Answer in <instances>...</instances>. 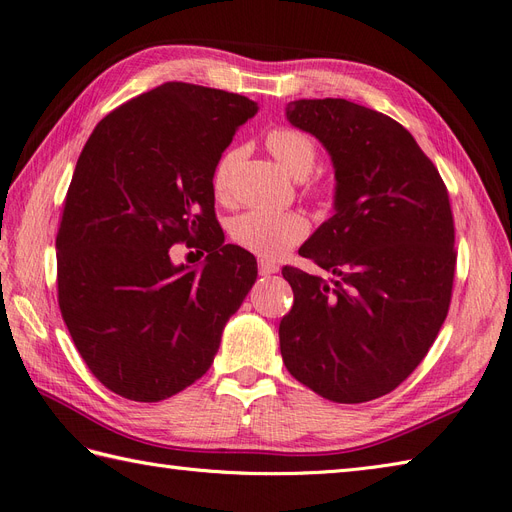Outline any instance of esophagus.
Instances as JSON below:
<instances>
[{
    "instance_id": "obj_1",
    "label": "esophagus",
    "mask_w": 512,
    "mask_h": 512,
    "mask_svg": "<svg viewBox=\"0 0 512 512\" xmlns=\"http://www.w3.org/2000/svg\"><path fill=\"white\" fill-rule=\"evenodd\" d=\"M277 271H280V267H277L275 262L265 260V258L258 260V273H260V275H273V273H277Z\"/></svg>"
}]
</instances>
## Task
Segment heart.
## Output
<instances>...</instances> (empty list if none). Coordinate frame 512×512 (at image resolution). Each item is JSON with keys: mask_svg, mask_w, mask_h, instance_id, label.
<instances>
[{"mask_svg": "<svg viewBox=\"0 0 512 512\" xmlns=\"http://www.w3.org/2000/svg\"><path fill=\"white\" fill-rule=\"evenodd\" d=\"M265 145L269 149L275 162L280 164L286 173L292 177H305L314 170L318 160V147L305 132L294 128H273ZM239 160V151L230 149L215 164L211 173V188L218 198H224L228 194L230 175L235 170V164ZM309 192L314 196H322L324 185L314 183L309 185ZM230 239L247 252H254L262 258H280L284 256L290 247L299 245L309 232V222L305 215L297 211H262L252 209L237 215L228 226Z\"/></svg>", "mask_w": 512, "mask_h": 512, "instance_id": "b5f03b06", "label": "heart"}]
</instances>
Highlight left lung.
<instances>
[{
	"label": "left lung",
	"instance_id": "obj_1",
	"mask_svg": "<svg viewBox=\"0 0 512 512\" xmlns=\"http://www.w3.org/2000/svg\"><path fill=\"white\" fill-rule=\"evenodd\" d=\"M286 117L331 153L335 215L299 254L337 277L282 269L294 292L282 359L320 397L363 404L412 374L446 320L457 265L451 200L395 119L342 98L294 100Z\"/></svg>",
	"mask_w": 512,
	"mask_h": 512
}]
</instances>
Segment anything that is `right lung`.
I'll use <instances>...</instances> for the list:
<instances>
[{
    "label": "right lung",
    "instance_id": "add662e5",
    "mask_svg": "<svg viewBox=\"0 0 512 512\" xmlns=\"http://www.w3.org/2000/svg\"><path fill=\"white\" fill-rule=\"evenodd\" d=\"M256 102L164 83L108 113L76 162L57 230V301L108 391L162 401L207 374L224 324L256 282V258L224 245L211 173ZM203 246L206 267L169 260Z\"/></svg>",
    "mask_w": 512,
    "mask_h": 512
}]
</instances>
